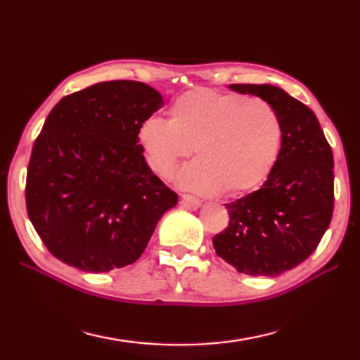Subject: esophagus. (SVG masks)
I'll return each instance as SVG.
<instances>
[{"mask_svg":"<svg viewBox=\"0 0 360 360\" xmlns=\"http://www.w3.org/2000/svg\"><path fill=\"white\" fill-rule=\"evenodd\" d=\"M181 203H182V206H186V208H188V210H197L202 202H200L197 197H193V195L184 193V195H181Z\"/></svg>","mask_w":360,"mask_h":360,"instance_id":"1","label":"esophagus"}]
</instances>
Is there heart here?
Listing matches in <instances>:
<instances>
[{"label": "heart", "instance_id": "heart-1", "mask_svg": "<svg viewBox=\"0 0 360 360\" xmlns=\"http://www.w3.org/2000/svg\"><path fill=\"white\" fill-rule=\"evenodd\" d=\"M136 138L158 176L172 178L195 150L198 158L181 172V186L235 197L268 178L281 149L283 130L276 111L264 100L195 89L173 100L168 120L146 119Z\"/></svg>", "mask_w": 360, "mask_h": 360}]
</instances>
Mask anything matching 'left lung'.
I'll return each instance as SVG.
<instances>
[{
	"label": "left lung",
	"mask_w": 360,
	"mask_h": 360,
	"mask_svg": "<svg viewBox=\"0 0 360 360\" xmlns=\"http://www.w3.org/2000/svg\"><path fill=\"white\" fill-rule=\"evenodd\" d=\"M275 109L283 139L259 191L227 203L229 227L212 238L217 255L240 273L276 276L314 252L333 212V154L316 114L283 89L230 84Z\"/></svg>",
	"instance_id": "1"
}]
</instances>
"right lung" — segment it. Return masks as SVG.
I'll return each instance as SVG.
<instances>
[{"label":"right lung","instance_id":"add662e5","mask_svg":"<svg viewBox=\"0 0 360 360\" xmlns=\"http://www.w3.org/2000/svg\"><path fill=\"white\" fill-rule=\"evenodd\" d=\"M163 106L148 84L108 81L63 96L30 157L28 217L53 257L105 273L136 262L178 195L150 172L138 127Z\"/></svg>","mask_w":360,"mask_h":360}]
</instances>
